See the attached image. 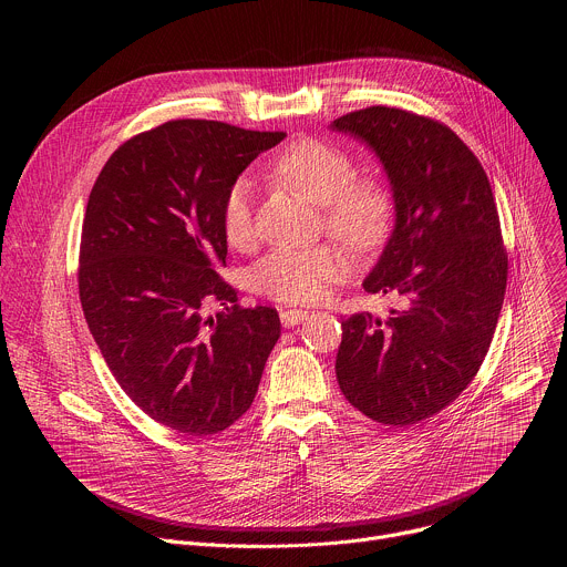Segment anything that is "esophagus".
I'll list each match as a JSON object with an SVG mask.
<instances>
[{
  "mask_svg": "<svg viewBox=\"0 0 567 567\" xmlns=\"http://www.w3.org/2000/svg\"><path fill=\"white\" fill-rule=\"evenodd\" d=\"M309 316L311 313L305 311V309H285V311H280V320H282L285 328H296V326H300L302 320H307Z\"/></svg>",
  "mask_w": 567,
  "mask_h": 567,
  "instance_id": "esophagus-1",
  "label": "esophagus"
}]
</instances>
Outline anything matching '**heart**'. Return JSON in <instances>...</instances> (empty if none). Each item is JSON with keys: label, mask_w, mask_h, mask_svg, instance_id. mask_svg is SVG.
I'll return each mask as SVG.
<instances>
[{"label": "heart", "mask_w": 567, "mask_h": 567, "mask_svg": "<svg viewBox=\"0 0 567 567\" xmlns=\"http://www.w3.org/2000/svg\"><path fill=\"white\" fill-rule=\"evenodd\" d=\"M271 173L322 208L328 233L359 254L379 249L394 224V197L377 177H354L352 156L318 138L287 145L271 164ZM254 186L239 177L226 190L219 206V226L230 249L251 247ZM350 274V258L337 245L313 249H280L265 256L249 274L258 293L287 305H313L326 300L332 287Z\"/></svg>", "instance_id": "1"}]
</instances>
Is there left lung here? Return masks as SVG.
Returning a JSON list of instances; mask_svg holds the SVG:
<instances>
[{
  "label": "left lung",
  "mask_w": 567,
  "mask_h": 567,
  "mask_svg": "<svg viewBox=\"0 0 567 567\" xmlns=\"http://www.w3.org/2000/svg\"><path fill=\"white\" fill-rule=\"evenodd\" d=\"M332 130L365 141L390 179L396 219L363 289L403 298L385 320L341 322L337 379L365 417L413 426L455 401L489 352L507 287L496 197L477 156L435 118L374 105Z\"/></svg>",
  "instance_id": "obj_1"
}]
</instances>
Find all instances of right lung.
Returning a JSON list of instances; mask_svg holds the SVG:
<instances>
[{
    "mask_svg": "<svg viewBox=\"0 0 567 567\" xmlns=\"http://www.w3.org/2000/svg\"><path fill=\"white\" fill-rule=\"evenodd\" d=\"M285 132L168 121L125 141L103 166L80 237L78 291L118 385L154 422L206 437L256 399L280 339L274 307H241L226 267L219 206ZM219 301L224 312L205 316Z\"/></svg>",
    "mask_w": 567,
    "mask_h": 567,
    "instance_id": "1",
    "label": "right lung"
}]
</instances>
